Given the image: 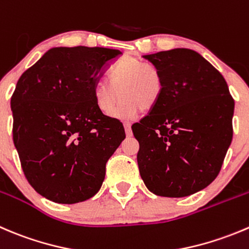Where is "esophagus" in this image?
Returning <instances> with one entry per match:
<instances>
[{"mask_svg":"<svg viewBox=\"0 0 249 249\" xmlns=\"http://www.w3.org/2000/svg\"><path fill=\"white\" fill-rule=\"evenodd\" d=\"M124 127H125V134H126V136H131V135H132L131 123H130V122H124Z\"/></svg>","mask_w":249,"mask_h":249,"instance_id":"obj_1","label":"esophagus"}]
</instances>
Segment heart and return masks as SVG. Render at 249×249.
<instances>
[{
  "instance_id": "heart-1",
  "label": "heart",
  "mask_w": 249,
  "mask_h": 249,
  "mask_svg": "<svg viewBox=\"0 0 249 249\" xmlns=\"http://www.w3.org/2000/svg\"><path fill=\"white\" fill-rule=\"evenodd\" d=\"M109 80L98 81L93 89V98L98 109L106 115L114 113L119 95L123 101L117 115L131 117L139 109L148 112L160 100L163 78L152 64L134 57H127L110 71ZM120 93H117V91Z\"/></svg>"
}]
</instances>
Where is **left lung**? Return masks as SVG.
<instances>
[{
  "label": "left lung",
  "instance_id": "8db88e82",
  "mask_svg": "<svg viewBox=\"0 0 249 249\" xmlns=\"http://www.w3.org/2000/svg\"><path fill=\"white\" fill-rule=\"evenodd\" d=\"M143 58L160 71L164 86L149 114L132 125L140 175L157 196H190L220 171L232 141L235 101L224 76L195 51Z\"/></svg>",
  "mask_w": 249,
  "mask_h": 249
}]
</instances>
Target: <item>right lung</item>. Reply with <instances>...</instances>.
<instances>
[{
  "label": "right lung",
  "instance_id": "right-lung-1",
  "mask_svg": "<svg viewBox=\"0 0 249 249\" xmlns=\"http://www.w3.org/2000/svg\"><path fill=\"white\" fill-rule=\"evenodd\" d=\"M122 52L54 47L24 71L11 98L24 175L50 201L73 204L100 191L124 126L97 108L93 89Z\"/></svg>",
  "mask_w": 249,
  "mask_h": 249
}]
</instances>
